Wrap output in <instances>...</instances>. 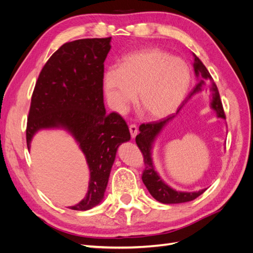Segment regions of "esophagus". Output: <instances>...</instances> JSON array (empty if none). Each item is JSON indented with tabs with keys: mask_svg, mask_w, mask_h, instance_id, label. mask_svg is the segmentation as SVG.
Segmentation results:
<instances>
[{
	"mask_svg": "<svg viewBox=\"0 0 253 253\" xmlns=\"http://www.w3.org/2000/svg\"><path fill=\"white\" fill-rule=\"evenodd\" d=\"M128 128H129V133H131L132 138H135L137 135V132H138V128H137V126L135 125H131L128 126Z\"/></svg>",
	"mask_w": 253,
	"mask_h": 253,
	"instance_id": "obj_1",
	"label": "esophagus"
}]
</instances>
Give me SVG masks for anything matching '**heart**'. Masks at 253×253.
I'll list each match as a JSON object with an SVG mask.
<instances>
[{
    "label": "heart",
    "mask_w": 253,
    "mask_h": 253,
    "mask_svg": "<svg viewBox=\"0 0 253 253\" xmlns=\"http://www.w3.org/2000/svg\"><path fill=\"white\" fill-rule=\"evenodd\" d=\"M191 83L185 61L159 48L135 51L120 60L119 67L106 68L103 90L112 109L124 112L137 93L140 112L150 119H162L178 109Z\"/></svg>",
    "instance_id": "obj_1"
}]
</instances>
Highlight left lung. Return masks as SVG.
I'll list each match as a JSON object with an SVG mask.
<instances>
[{
	"mask_svg": "<svg viewBox=\"0 0 253 253\" xmlns=\"http://www.w3.org/2000/svg\"><path fill=\"white\" fill-rule=\"evenodd\" d=\"M194 72L196 77L198 79V82L196 83L195 87L193 90L189 94L188 98L181 104L180 108L174 115H170L167 118H164L156 122H150L147 125H141L139 126V134L136 136V143L140 149L143 159H144V167L145 169L142 174V181L149 190L150 194L155 198V200L159 203H163L166 205L170 204H180V203H187L195 200L196 197L202 195L207 189H202L200 191H195V192H182V191H177L170 186H168L167 183L160 178L159 174L157 173L154 164H153L152 159V150L153 144H154L158 135L162 133L163 129L168 126L170 121H172L176 115L179 113L181 108L185 103L192 98L194 95L201 93L204 90L205 86H208L211 91V98H210V108L216 113V116L221 119H226L223 104L220 101L219 93L215 82L213 81L211 75L209 74L208 70L203 64L202 61L198 59L194 53Z\"/></svg>",
	"mask_w": 253,
	"mask_h": 253,
	"instance_id": "obj_1",
	"label": "left lung"
}]
</instances>
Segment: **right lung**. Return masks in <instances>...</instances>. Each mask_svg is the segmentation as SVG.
I'll use <instances>...</instances> for the list:
<instances>
[{"instance_id":"1","label":"right lung","mask_w":253,"mask_h":253,"mask_svg":"<svg viewBox=\"0 0 253 253\" xmlns=\"http://www.w3.org/2000/svg\"><path fill=\"white\" fill-rule=\"evenodd\" d=\"M112 37L63 44L39 75L27 119V148L41 129L70 133L89 169L85 197L72 210L85 211L101 203L119 145L131 139L125 119L106 114L103 103L104 61Z\"/></svg>"}]
</instances>
